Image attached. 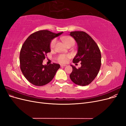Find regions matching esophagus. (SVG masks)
Returning a JSON list of instances; mask_svg holds the SVG:
<instances>
[{"instance_id": "esophagus-1", "label": "esophagus", "mask_w": 126, "mask_h": 126, "mask_svg": "<svg viewBox=\"0 0 126 126\" xmlns=\"http://www.w3.org/2000/svg\"><path fill=\"white\" fill-rule=\"evenodd\" d=\"M66 65H65V64H60V67H66Z\"/></svg>"}]
</instances>
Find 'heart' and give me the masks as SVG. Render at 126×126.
Returning a JSON list of instances; mask_svg holds the SVG:
<instances>
[{"instance_id":"b5f03b06","label":"heart","mask_w":126,"mask_h":126,"mask_svg":"<svg viewBox=\"0 0 126 126\" xmlns=\"http://www.w3.org/2000/svg\"><path fill=\"white\" fill-rule=\"evenodd\" d=\"M62 40L63 41L64 44L66 46L69 45L70 44L74 45L75 44L74 39L72 38V37H62ZM56 42H57V40L56 38L53 39L51 40V43L50 44V47L51 50H53V49L55 48ZM70 58H71V56L69 54H67V55L60 54L57 57V60L60 63H65L68 62V60H69V59Z\"/></svg>"}]
</instances>
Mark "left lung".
Masks as SVG:
<instances>
[{"label":"left lung","mask_w":126,"mask_h":126,"mask_svg":"<svg viewBox=\"0 0 126 126\" xmlns=\"http://www.w3.org/2000/svg\"><path fill=\"white\" fill-rule=\"evenodd\" d=\"M70 35L78 45V52L73 59L75 63L81 62V66L77 69L71 66L70 75L72 81L79 86H87L96 77L101 67V52L97 44L84 32H70Z\"/></svg>","instance_id":"8db88e82"}]
</instances>
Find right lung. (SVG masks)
I'll list each match as a JSON object with an SVG mask.
<instances>
[{
	"label": "right lung",
	"instance_id": "obj_1",
	"mask_svg": "<svg viewBox=\"0 0 126 126\" xmlns=\"http://www.w3.org/2000/svg\"><path fill=\"white\" fill-rule=\"evenodd\" d=\"M49 30H39L30 35L22 45L20 52V67L22 74L32 85L41 86L50 82L60 68L59 64L43 65L47 54L50 52V44L62 35Z\"/></svg>",
	"mask_w": 126,
	"mask_h": 126
}]
</instances>
